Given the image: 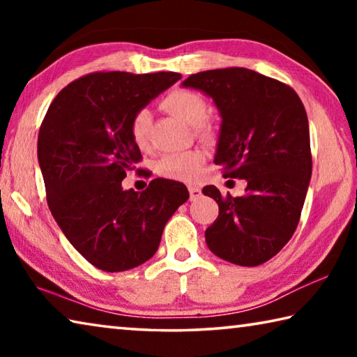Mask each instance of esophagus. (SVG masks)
I'll use <instances>...</instances> for the list:
<instances>
[{
    "label": "esophagus",
    "mask_w": 357,
    "mask_h": 357,
    "mask_svg": "<svg viewBox=\"0 0 357 357\" xmlns=\"http://www.w3.org/2000/svg\"><path fill=\"white\" fill-rule=\"evenodd\" d=\"M202 189L198 185H189V195H190V200L195 202L198 200V197H200Z\"/></svg>",
    "instance_id": "obj_1"
}]
</instances>
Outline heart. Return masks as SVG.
<instances>
[{
	"mask_svg": "<svg viewBox=\"0 0 357 357\" xmlns=\"http://www.w3.org/2000/svg\"><path fill=\"white\" fill-rule=\"evenodd\" d=\"M162 107L173 116L183 119L184 123L193 126L198 135L206 137L211 134L208 124L203 121L208 118L209 104L208 100L198 93L189 91V89H176L162 100ZM151 124L153 116L148 108H140L134 113L129 121V135L135 146L140 149H148L151 143ZM204 162L202 151L189 149L181 153H170L162 155L155 162V173L162 178L183 181V183H192L195 181L200 168Z\"/></svg>",
	"mask_w": 357,
	"mask_h": 357,
	"instance_id": "obj_1",
	"label": "heart"
}]
</instances>
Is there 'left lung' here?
Masks as SVG:
<instances>
[{
    "label": "left lung",
    "mask_w": 357,
    "mask_h": 357,
    "mask_svg": "<svg viewBox=\"0 0 357 357\" xmlns=\"http://www.w3.org/2000/svg\"><path fill=\"white\" fill-rule=\"evenodd\" d=\"M183 84L213 98L222 116L215 165L225 178L247 181L244 197L203 187L219 204L204 231L209 250L233 264H263L291 239L309 189L304 104L291 86L245 68L198 72Z\"/></svg>",
    "instance_id": "8db88e82"
}]
</instances>
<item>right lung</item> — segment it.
I'll return each mask as SVG.
<instances>
[{"label":"right lung","mask_w":357,"mask_h":357,"mask_svg":"<svg viewBox=\"0 0 357 357\" xmlns=\"http://www.w3.org/2000/svg\"><path fill=\"white\" fill-rule=\"evenodd\" d=\"M181 78L176 72H93L69 83L48 107L38 159L48 208L66 238L96 268L121 273L154 255L165 223L189 200L185 185L153 179L142 193L124 190L140 148L129 121Z\"/></svg>","instance_id":"right-lung-1"}]
</instances>
